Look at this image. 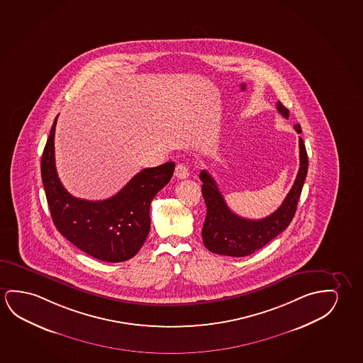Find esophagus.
<instances>
[{"label":"esophagus","instance_id":"34e87169","mask_svg":"<svg viewBox=\"0 0 363 363\" xmlns=\"http://www.w3.org/2000/svg\"><path fill=\"white\" fill-rule=\"evenodd\" d=\"M175 177L179 179H185L188 178V175H189V172H188V168H186V165L185 164H182V162H179L178 165H177V168H175Z\"/></svg>","mask_w":363,"mask_h":363}]
</instances>
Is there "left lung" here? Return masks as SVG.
Wrapping results in <instances>:
<instances>
[{
    "label": "left lung",
    "instance_id": "obj_1",
    "mask_svg": "<svg viewBox=\"0 0 363 363\" xmlns=\"http://www.w3.org/2000/svg\"><path fill=\"white\" fill-rule=\"evenodd\" d=\"M277 110L286 119L289 118V110L281 101L277 103ZM294 129L298 134L302 133L299 124L294 125ZM307 172V150L303 139L299 138V170L292 189L289 190L286 199L274 213L255 220L239 217L233 213L219 191L216 180L206 170H203L199 178L203 182L201 193L206 201V216L201 237L206 248L211 253L229 257H245L263 248L292 222Z\"/></svg>",
    "mask_w": 363,
    "mask_h": 363
}]
</instances>
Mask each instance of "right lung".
<instances>
[{
  "instance_id": "right-lung-1",
  "label": "right lung",
  "mask_w": 363,
  "mask_h": 363,
  "mask_svg": "<svg viewBox=\"0 0 363 363\" xmlns=\"http://www.w3.org/2000/svg\"><path fill=\"white\" fill-rule=\"evenodd\" d=\"M41 159V178L55 225L67 240L96 259L119 263L140 250L150 230V204L173 177L175 162L143 169L118 194L105 201L75 198L55 167V128Z\"/></svg>"
}]
</instances>
